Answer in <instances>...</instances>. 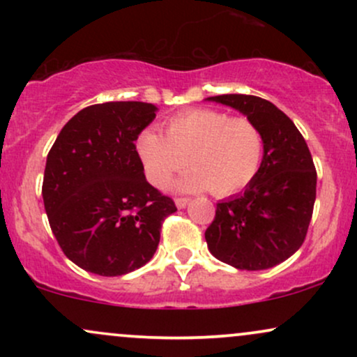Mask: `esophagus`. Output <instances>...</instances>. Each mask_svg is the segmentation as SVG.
<instances>
[{
  "label": "esophagus",
  "mask_w": 357,
  "mask_h": 357,
  "mask_svg": "<svg viewBox=\"0 0 357 357\" xmlns=\"http://www.w3.org/2000/svg\"><path fill=\"white\" fill-rule=\"evenodd\" d=\"M188 202H190V198H184V196H178V198H174V203H176V206H178L179 210H181V208L186 206Z\"/></svg>",
  "instance_id": "34e87169"
}]
</instances>
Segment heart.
Instances as JSON below:
<instances>
[{"label":"heart","instance_id":"obj_1","mask_svg":"<svg viewBox=\"0 0 357 357\" xmlns=\"http://www.w3.org/2000/svg\"><path fill=\"white\" fill-rule=\"evenodd\" d=\"M265 141L260 127L248 117H233L216 109H191L166 122L165 136L142 130L136 141L144 174L153 186L165 188L186 166L179 181L186 191L210 190L233 196L257 178L264 161Z\"/></svg>","mask_w":357,"mask_h":357}]
</instances>
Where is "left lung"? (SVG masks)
Segmentation results:
<instances>
[{
  "label": "left lung",
  "mask_w": 357,
  "mask_h": 357,
  "mask_svg": "<svg viewBox=\"0 0 357 357\" xmlns=\"http://www.w3.org/2000/svg\"><path fill=\"white\" fill-rule=\"evenodd\" d=\"M210 100L238 109L260 127L261 167L241 195L216 204L204 231L218 260L240 270H265L292 257L304 243L315 203V171L304 136L272 102L243 93Z\"/></svg>",
  "instance_id": "1"
}]
</instances>
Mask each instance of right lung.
<instances>
[{
  "label": "right lung",
  "instance_id": "1",
  "mask_svg": "<svg viewBox=\"0 0 357 357\" xmlns=\"http://www.w3.org/2000/svg\"><path fill=\"white\" fill-rule=\"evenodd\" d=\"M155 117L146 102H105L75 114L53 142L43 203L60 248L75 265L117 277L154 255L162 221L178 210L147 183L136 141Z\"/></svg>",
  "mask_w": 357,
  "mask_h": 357
}]
</instances>
